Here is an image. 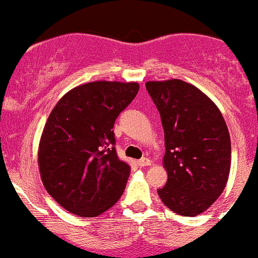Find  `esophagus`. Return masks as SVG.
<instances>
[{
    "instance_id": "1",
    "label": "esophagus",
    "mask_w": 258,
    "mask_h": 258,
    "mask_svg": "<svg viewBox=\"0 0 258 258\" xmlns=\"http://www.w3.org/2000/svg\"><path fill=\"white\" fill-rule=\"evenodd\" d=\"M138 164L140 165V167H149L150 164H152V160L150 159H148V158H142V159L139 160V162H138Z\"/></svg>"
}]
</instances>
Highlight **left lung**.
Here are the masks:
<instances>
[{
    "label": "left lung",
    "mask_w": 258,
    "mask_h": 258,
    "mask_svg": "<svg viewBox=\"0 0 258 258\" xmlns=\"http://www.w3.org/2000/svg\"><path fill=\"white\" fill-rule=\"evenodd\" d=\"M164 129L163 167L168 180L158 189L173 212L195 217L222 195L231 169V138L222 113L197 86L178 79L147 81Z\"/></svg>",
    "instance_id": "1"
}]
</instances>
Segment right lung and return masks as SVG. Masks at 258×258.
Returning a JSON list of instances; mask_svg holds the SVG:
<instances>
[{
  "label": "right lung",
  "instance_id": "add662e5",
  "mask_svg": "<svg viewBox=\"0 0 258 258\" xmlns=\"http://www.w3.org/2000/svg\"><path fill=\"white\" fill-rule=\"evenodd\" d=\"M139 91L135 81H93L65 94L43 126L37 150L48 195L79 217H98L125 189L130 167L115 152L114 123Z\"/></svg>",
  "mask_w": 258,
  "mask_h": 258
}]
</instances>
